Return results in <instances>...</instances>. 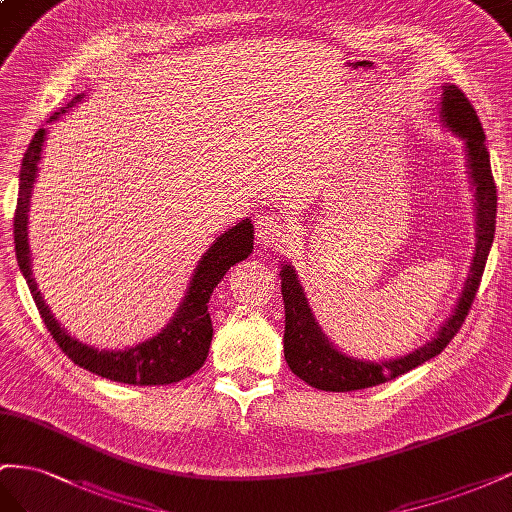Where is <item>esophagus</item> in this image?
Here are the masks:
<instances>
[{"instance_id":"esophagus-1","label":"esophagus","mask_w":512,"mask_h":512,"mask_svg":"<svg viewBox=\"0 0 512 512\" xmlns=\"http://www.w3.org/2000/svg\"><path fill=\"white\" fill-rule=\"evenodd\" d=\"M255 236L259 246H272L287 236V229L272 214H261L255 223Z\"/></svg>"}]
</instances>
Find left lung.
I'll return each mask as SVG.
<instances>
[{
    "instance_id": "1",
    "label": "left lung",
    "mask_w": 512,
    "mask_h": 512,
    "mask_svg": "<svg viewBox=\"0 0 512 512\" xmlns=\"http://www.w3.org/2000/svg\"><path fill=\"white\" fill-rule=\"evenodd\" d=\"M440 98V111L437 120L452 137L463 141L465 173L474 193V221H476V246L472 255L470 272L465 276L461 294L455 309L448 315L444 324L437 328L435 337L412 349L410 354L386 358V360H364L354 358L328 341V337L317 324V319L309 306L304 289L298 281L296 268L283 261L281 264V294L285 302V334L283 352L289 369L319 390L349 392L362 390L377 384L390 382L407 371L416 369L418 364L442 354V349L452 341L465 321L467 311L474 302L480 279H483L487 257L493 244L495 233V212H498V193H495L491 160L485 143L483 126L470 102L463 96L457 85L444 83Z\"/></svg>"
}]
</instances>
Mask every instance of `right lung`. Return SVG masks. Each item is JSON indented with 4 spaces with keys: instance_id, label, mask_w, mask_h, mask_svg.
Listing matches in <instances>:
<instances>
[{
    "instance_id": "obj_1",
    "label": "right lung",
    "mask_w": 512,
    "mask_h": 512,
    "mask_svg": "<svg viewBox=\"0 0 512 512\" xmlns=\"http://www.w3.org/2000/svg\"><path fill=\"white\" fill-rule=\"evenodd\" d=\"M85 94H77L66 107L55 111L47 122L60 120L64 113L77 107ZM47 128H38L34 139L29 141L27 152L21 163L19 173V197L17 212H14V251H17V264L25 276L27 287L32 291L34 302L40 311L42 321L53 334L55 343L62 347V352L79 367L92 371L100 377H107L111 382L130 384V386H167L180 382L184 377H191L203 367L208 358L212 343V319L208 313V302L214 287L221 283L223 276L231 266L240 264L253 253L255 229L251 216L223 231L201 255L188 281L186 294L175 309L167 326L156 332L154 337L135 343L124 349H98L79 339L70 337V332L62 328L40 294L38 283L32 270V248H29V208H32V193L40 171L42 150L47 143Z\"/></svg>"
}]
</instances>
